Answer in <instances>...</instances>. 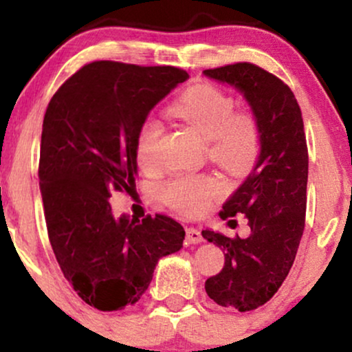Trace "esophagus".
Wrapping results in <instances>:
<instances>
[{
  "label": "esophagus",
  "instance_id": "esophagus-1",
  "mask_svg": "<svg viewBox=\"0 0 352 352\" xmlns=\"http://www.w3.org/2000/svg\"><path fill=\"white\" fill-rule=\"evenodd\" d=\"M185 233H187V241L188 243H200L201 240H204V238H201V233H200V230H197V228H193V227H188V228H185Z\"/></svg>",
  "mask_w": 352,
  "mask_h": 352
}]
</instances>
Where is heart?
Instances as JSON below:
<instances>
[{
  "instance_id": "obj_1",
  "label": "heart",
  "mask_w": 352,
  "mask_h": 352,
  "mask_svg": "<svg viewBox=\"0 0 352 352\" xmlns=\"http://www.w3.org/2000/svg\"><path fill=\"white\" fill-rule=\"evenodd\" d=\"M235 102L212 84L188 87L168 106V114L184 120L207 139L210 159L233 173L248 170L260 152L261 132L252 112L233 111ZM157 119L144 120L135 139L137 159L144 167L155 164L157 144L162 135ZM215 180L205 175L175 177L162 187V199L175 212L201 215L217 195Z\"/></svg>"
}]
</instances>
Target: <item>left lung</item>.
<instances>
[{"label":"left lung","instance_id":"1","mask_svg":"<svg viewBox=\"0 0 352 352\" xmlns=\"http://www.w3.org/2000/svg\"><path fill=\"white\" fill-rule=\"evenodd\" d=\"M204 74L236 89L252 107L261 132L260 155L252 173L220 212L223 220L243 213L252 233L230 238L213 230L201 232L225 253L223 268L205 281V292L217 305L245 313L272 300L300 246L308 185L305 124L292 89L252 63L207 69Z\"/></svg>","mask_w":352,"mask_h":352}]
</instances>
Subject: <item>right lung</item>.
Segmentation results:
<instances>
[{"label": "right lung", "mask_w": 352, "mask_h": 352, "mask_svg": "<svg viewBox=\"0 0 352 352\" xmlns=\"http://www.w3.org/2000/svg\"><path fill=\"white\" fill-rule=\"evenodd\" d=\"M188 74L94 60L58 89L43 120L39 188L47 235L74 292L99 311L135 305L185 230L165 215L114 217L111 193L135 190V139L148 112Z\"/></svg>", "instance_id": "1"}]
</instances>
